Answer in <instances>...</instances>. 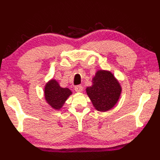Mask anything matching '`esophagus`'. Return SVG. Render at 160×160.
Masks as SVG:
<instances>
[{
	"instance_id": "34e87169",
	"label": "esophagus",
	"mask_w": 160,
	"mask_h": 160,
	"mask_svg": "<svg viewBox=\"0 0 160 160\" xmlns=\"http://www.w3.org/2000/svg\"><path fill=\"white\" fill-rule=\"evenodd\" d=\"M82 85H77L75 87V92H80L82 91Z\"/></svg>"
}]
</instances>
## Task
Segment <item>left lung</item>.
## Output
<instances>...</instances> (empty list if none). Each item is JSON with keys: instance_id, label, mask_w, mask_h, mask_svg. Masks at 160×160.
<instances>
[{"instance_id": "left-lung-1", "label": "left lung", "mask_w": 160, "mask_h": 160, "mask_svg": "<svg viewBox=\"0 0 160 160\" xmlns=\"http://www.w3.org/2000/svg\"><path fill=\"white\" fill-rule=\"evenodd\" d=\"M121 87L112 72L100 70L92 78V85L86 92L94 108L99 112H107L115 106L121 93Z\"/></svg>"}]
</instances>
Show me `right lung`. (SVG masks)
Returning a JSON list of instances; mask_svg holds the SVG:
<instances>
[{"instance_id": "1", "label": "right lung", "mask_w": 160, "mask_h": 160, "mask_svg": "<svg viewBox=\"0 0 160 160\" xmlns=\"http://www.w3.org/2000/svg\"><path fill=\"white\" fill-rule=\"evenodd\" d=\"M72 94L68 88H63L55 80H51L46 84L44 88L45 99L53 109L59 110Z\"/></svg>"}]
</instances>
